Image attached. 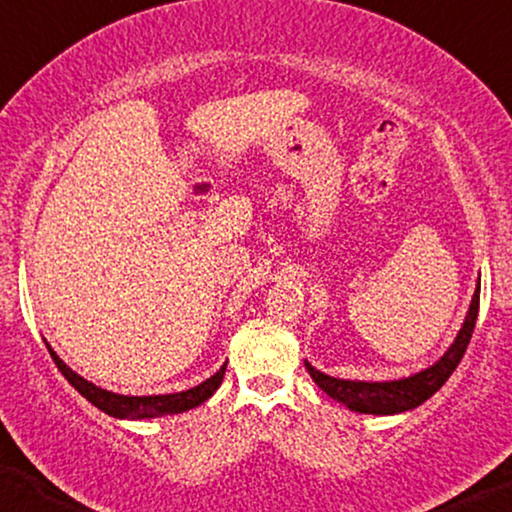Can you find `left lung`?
Wrapping results in <instances>:
<instances>
[{"label":"left lung","instance_id":"8db88e82","mask_svg":"<svg viewBox=\"0 0 512 512\" xmlns=\"http://www.w3.org/2000/svg\"><path fill=\"white\" fill-rule=\"evenodd\" d=\"M478 303H480V278L476 285V292L471 296L469 310L464 315V322L457 331L451 347L441 354L432 365H427L421 372L402 377V379H388V381H361V379H340L331 377L326 372L317 370L315 365L305 361V370L322 391L333 398L335 402H342L347 409L358 411V414H375V416H393L402 414V411L416 409L418 404L430 400L446 379L453 375L457 363L462 361L467 345L474 333L476 317H478Z\"/></svg>","mask_w":512,"mask_h":512}]
</instances>
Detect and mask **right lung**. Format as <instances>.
Returning <instances> with one entry per match:
<instances>
[{"mask_svg": "<svg viewBox=\"0 0 512 512\" xmlns=\"http://www.w3.org/2000/svg\"><path fill=\"white\" fill-rule=\"evenodd\" d=\"M45 345H48V342H45ZM48 352L61 375L68 379V384H71L75 391L82 395V398H87L91 404H94V407L105 411L108 416L126 418V421H144V418L174 416V414H183V411H188V409L200 407V404L207 402L211 395L218 391V386L223 384L225 368H227V363H223L216 375L204 379L202 384L188 388V391L165 393V395H121V393L105 391V388L91 384V381H87L85 377H80L78 372L71 370L64 361H61L55 349H52L50 345H48Z\"/></svg>", "mask_w": 512, "mask_h": 512, "instance_id": "obj_1", "label": "right lung"}]
</instances>
